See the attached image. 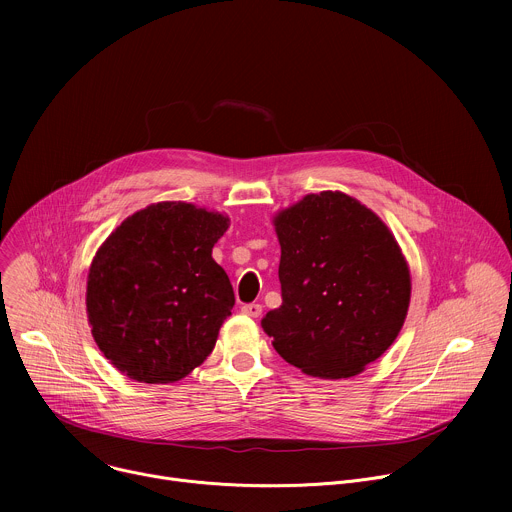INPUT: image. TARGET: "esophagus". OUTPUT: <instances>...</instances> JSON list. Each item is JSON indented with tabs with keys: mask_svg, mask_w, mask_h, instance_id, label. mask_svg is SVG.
Masks as SVG:
<instances>
[{
	"mask_svg": "<svg viewBox=\"0 0 512 512\" xmlns=\"http://www.w3.org/2000/svg\"><path fill=\"white\" fill-rule=\"evenodd\" d=\"M241 312H243L245 316L259 318V316H261V312H263V308H261V304H245V306L241 308Z\"/></svg>",
	"mask_w": 512,
	"mask_h": 512,
	"instance_id": "34e87169",
	"label": "esophagus"
}]
</instances>
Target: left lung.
<instances>
[{"label": "left lung", "mask_w": 512, "mask_h": 512, "mask_svg": "<svg viewBox=\"0 0 512 512\" xmlns=\"http://www.w3.org/2000/svg\"><path fill=\"white\" fill-rule=\"evenodd\" d=\"M281 306L261 320L302 373L350 379L399 336L411 300L407 259L381 218L344 192L306 194L273 216Z\"/></svg>", "instance_id": "obj_1"}]
</instances>
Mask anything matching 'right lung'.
I'll return each mask as SVG.
<instances>
[{
  "instance_id": "add662e5",
  "label": "right lung",
  "mask_w": 512,
  "mask_h": 512,
  "mask_svg": "<svg viewBox=\"0 0 512 512\" xmlns=\"http://www.w3.org/2000/svg\"><path fill=\"white\" fill-rule=\"evenodd\" d=\"M227 214L190 202H156L97 249L87 277L91 334L113 367L137 383L166 385L212 352L235 306L233 285L212 259Z\"/></svg>"
}]
</instances>
